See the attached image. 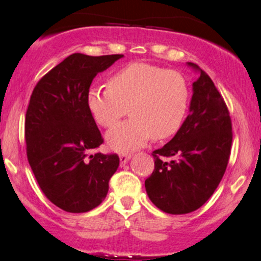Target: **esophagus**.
Wrapping results in <instances>:
<instances>
[{
  "instance_id": "1",
  "label": "esophagus",
  "mask_w": 261,
  "mask_h": 261,
  "mask_svg": "<svg viewBox=\"0 0 261 261\" xmlns=\"http://www.w3.org/2000/svg\"><path fill=\"white\" fill-rule=\"evenodd\" d=\"M131 157H133V154H131V153H121L120 155H119V158H120L121 164L126 163V162H127L128 160H130Z\"/></svg>"
}]
</instances>
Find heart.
<instances>
[{
	"instance_id": "b5f03b06",
	"label": "heart",
	"mask_w": 261,
	"mask_h": 261,
	"mask_svg": "<svg viewBox=\"0 0 261 261\" xmlns=\"http://www.w3.org/2000/svg\"><path fill=\"white\" fill-rule=\"evenodd\" d=\"M190 89L176 71L145 62L125 66L108 80V88L92 87L87 106L104 127H113L122 116L133 118L107 134L109 147L126 152L142 147L151 137L161 141L179 131L187 116Z\"/></svg>"
}]
</instances>
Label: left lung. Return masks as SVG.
I'll list each match as a JSON object with an SVG mask.
<instances>
[{"instance_id": "1", "label": "left lung", "mask_w": 261, "mask_h": 261, "mask_svg": "<svg viewBox=\"0 0 261 261\" xmlns=\"http://www.w3.org/2000/svg\"><path fill=\"white\" fill-rule=\"evenodd\" d=\"M193 83L190 114L175 136L152 152L154 170L145 187L152 202L166 214L184 215L205 203L222 180L232 146V121L222 95L208 74ZM172 158L168 162L163 158Z\"/></svg>"}]
</instances>
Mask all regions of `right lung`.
Masks as SVG:
<instances>
[{
  "mask_svg": "<svg viewBox=\"0 0 261 261\" xmlns=\"http://www.w3.org/2000/svg\"><path fill=\"white\" fill-rule=\"evenodd\" d=\"M124 55L72 54L35 86L25 114L27 157L45 196L82 214L106 199L118 154H89L103 143L87 106L92 81Z\"/></svg>",
  "mask_w": 261,
  "mask_h": 261,
  "instance_id": "1",
  "label": "right lung"
}]
</instances>
